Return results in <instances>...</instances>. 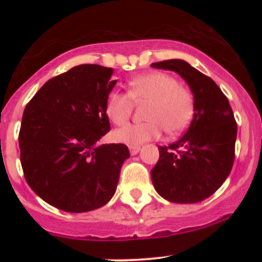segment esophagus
I'll return each mask as SVG.
<instances>
[{
  "label": "esophagus",
  "instance_id": "1",
  "mask_svg": "<svg viewBox=\"0 0 262 262\" xmlns=\"http://www.w3.org/2000/svg\"><path fill=\"white\" fill-rule=\"evenodd\" d=\"M129 151H130L132 155H137L138 152L140 151V146H139V145H132V146H129Z\"/></svg>",
  "mask_w": 262,
  "mask_h": 262
}]
</instances>
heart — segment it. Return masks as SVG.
<instances>
[{
	"label": "heart",
	"instance_id": "heart-1",
	"mask_svg": "<svg viewBox=\"0 0 262 262\" xmlns=\"http://www.w3.org/2000/svg\"><path fill=\"white\" fill-rule=\"evenodd\" d=\"M133 102H148L144 118L148 122L128 124L113 132V139L128 145H141L166 130L179 134L193 116V97L173 76L150 73L129 81L128 93L112 91L106 100V114L114 124H124L133 110Z\"/></svg>",
	"mask_w": 262,
	"mask_h": 262
}]
</instances>
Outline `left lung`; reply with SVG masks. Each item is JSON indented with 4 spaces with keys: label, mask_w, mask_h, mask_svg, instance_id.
Instances as JSON below:
<instances>
[{
    "label": "left lung",
    "mask_w": 262,
    "mask_h": 262,
    "mask_svg": "<svg viewBox=\"0 0 262 262\" xmlns=\"http://www.w3.org/2000/svg\"><path fill=\"white\" fill-rule=\"evenodd\" d=\"M151 66L175 71L193 95V118L187 132L169 146H159L152 185L169 202H201L223 185L233 167L236 140L233 111L217 83L185 60H165Z\"/></svg>",
    "instance_id": "obj_1"
}]
</instances>
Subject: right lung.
<instances>
[{
	"mask_svg": "<svg viewBox=\"0 0 262 262\" xmlns=\"http://www.w3.org/2000/svg\"><path fill=\"white\" fill-rule=\"evenodd\" d=\"M113 70L77 65L53 77L27 104L19 130L20 164L41 200L70 213L97 209L116 193L124 144H98L110 132L106 100Z\"/></svg>",
	"mask_w": 262,
	"mask_h": 262,
	"instance_id": "add662e5",
	"label": "right lung"
}]
</instances>
